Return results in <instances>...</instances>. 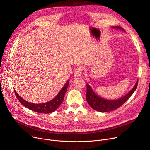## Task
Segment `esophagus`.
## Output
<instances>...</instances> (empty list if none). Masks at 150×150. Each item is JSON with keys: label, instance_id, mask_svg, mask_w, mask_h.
Returning <instances> with one entry per match:
<instances>
[{"label": "esophagus", "instance_id": "1", "mask_svg": "<svg viewBox=\"0 0 150 150\" xmlns=\"http://www.w3.org/2000/svg\"><path fill=\"white\" fill-rule=\"evenodd\" d=\"M82 70L81 67H78L74 72V76L76 77H80L82 74Z\"/></svg>", "mask_w": 150, "mask_h": 150}]
</instances>
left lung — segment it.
Segmentation results:
<instances>
[{
    "label": "left lung",
    "instance_id": "8db88e82",
    "mask_svg": "<svg viewBox=\"0 0 150 150\" xmlns=\"http://www.w3.org/2000/svg\"><path fill=\"white\" fill-rule=\"evenodd\" d=\"M114 28L120 29L123 31L125 30L120 27H112ZM138 84V81H137L136 84L134 86L133 88L130 91L127 95L124 97L115 100H108L103 98L99 97L97 93L93 92L91 86L87 84L86 88H87V92H86V100L88 103L96 111L101 112H107L112 111L114 110L117 109L120 107L123 104H124L127 101L132 94L136 91Z\"/></svg>",
    "mask_w": 150,
    "mask_h": 150
}]
</instances>
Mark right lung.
Wrapping results in <instances>:
<instances>
[{
  "instance_id": "obj_1",
  "label": "right lung",
  "mask_w": 150,
  "mask_h": 150,
  "mask_svg": "<svg viewBox=\"0 0 150 150\" xmlns=\"http://www.w3.org/2000/svg\"><path fill=\"white\" fill-rule=\"evenodd\" d=\"M69 80L67 81V83L65 84L60 92L58 93V95L55 97L53 100L46 102L44 103H41V104H35L31 103L30 102H28L27 101H25L23 100L22 97H21L17 92L14 90L15 95L16 96L18 100L20 101V103H22L23 106H25L27 108L31 109V111L39 112V113H43V114H49L52 113L54 112L55 110H57L58 108L61 105V103L62 102L63 100H64V97L65 96V93L67 91V87L69 86Z\"/></svg>"
}]
</instances>
